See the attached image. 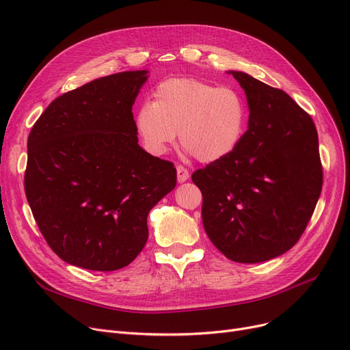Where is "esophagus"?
<instances>
[{
	"label": "esophagus",
	"mask_w": 350,
	"mask_h": 350,
	"mask_svg": "<svg viewBox=\"0 0 350 350\" xmlns=\"http://www.w3.org/2000/svg\"><path fill=\"white\" fill-rule=\"evenodd\" d=\"M176 170H177V180H178V183H185V181L189 178L190 173H189V170L185 167V165L177 164V165H176Z\"/></svg>",
	"instance_id": "obj_1"
}]
</instances>
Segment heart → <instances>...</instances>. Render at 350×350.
<instances>
[{
	"instance_id": "obj_1",
	"label": "heart",
	"mask_w": 350,
	"mask_h": 350,
	"mask_svg": "<svg viewBox=\"0 0 350 350\" xmlns=\"http://www.w3.org/2000/svg\"><path fill=\"white\" fill-rule=\"evenodd\" d=\"M136 127L146 149L163 154L176 140L197 160L213 163L228 156L245 127V106L231 88L174 78L161 82L154 102H143Z\"/></svg>"
}]
</instances>
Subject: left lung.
<instances>
[{"label":"left lung","instance_id":"8db88e82","mask_svg":"<svg viewBox=\"0 0 350 350\" xmlns=\"http://www.w3.org/2000/svg\"><path fill=\"white\" fill-rule=\"evenodd\" d=\"M245 90L248 131L224 159L193 173L204 230L228 260L255 264L295 245L314 214L323 170L317 127L282 89L231 70Z\"/></svg>","mask_w":350,"mask_h":350}]
</instances>
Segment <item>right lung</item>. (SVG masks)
<instances>
[{"mask_svg": "<svg viewBox=\"0 0 350 350\" xmlns=\"http://www.w3.org/2000/svg\"><path fill=\"white\" fill-rule=\"evenodd\" d=\"M147 70L119 72L58 96L28 136L24 187L65 262L116 271L146 245L147 215L176 187L172 161L137 144L132 106Z\"/></svg>", "mask_w": 350, "mask_h": 350, "instance_id": "add662e5", "label": "right lung"}]
</instances>
